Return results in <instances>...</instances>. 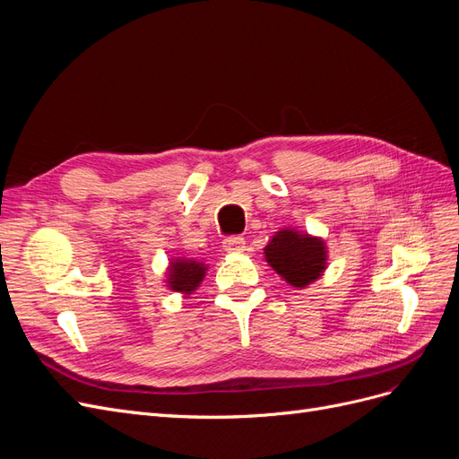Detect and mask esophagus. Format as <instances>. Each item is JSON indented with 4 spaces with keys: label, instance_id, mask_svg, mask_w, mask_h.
Returning <instances> with one entry per match:
<instances>
[{
    "label": "esophagus",
    "instance_id": "1",
    "mask_svg": "<svg viewBox=\"0 0 459 459\" xmlns=\"http://www.w3.org/2000/svg\"><path fill=\"white\" fill-rule=\"evenodd\" d=\"M224 251L231 255H239L245 251V239L243 238H226L224 239Z\"/></svg>",
    "mask_w": 459,
    "mask_h": 459
}]
</instances>
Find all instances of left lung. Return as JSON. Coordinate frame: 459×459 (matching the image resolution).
<instances>
[{"instance_id": "left-lung-1", "label": "left lung", "mask_w": 459, "mask_h": 459, "mask_svg": "<svg viewBox=\"0 0 459 459\" xmlns=\"http://www.w3.org/2000/svg\"><path fill=\"white\" fill-rule=\"evenodd\" d=\"M268 266L290 287L304 289L327 270V247L322 238L297 228H281L264 247Z\"/></svg>"}]
</instances>
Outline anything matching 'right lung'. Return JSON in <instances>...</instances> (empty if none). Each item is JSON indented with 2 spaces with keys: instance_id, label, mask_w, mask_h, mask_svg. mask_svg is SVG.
Wrapping results in <instances>:
<instances>
[{
  "instance_id": "add662e5",
  "label": "right lung",
  "mask_w": 459,
  "mask_h": 459,
  "mask_svg": "<svg viewBox=\"0 0 459 459\" xmlns=\"http://www.w3.org/2000/svg\"><path fill=\"white\" fill-rule=\"evenodd\" d=\"M206 272L208 264H204V260L172 256L169 260V268L164 272V283L170 290H174V293L189 299V295L195 293L199 285L203 283Z\"/></svg>"
}]
</instances>
